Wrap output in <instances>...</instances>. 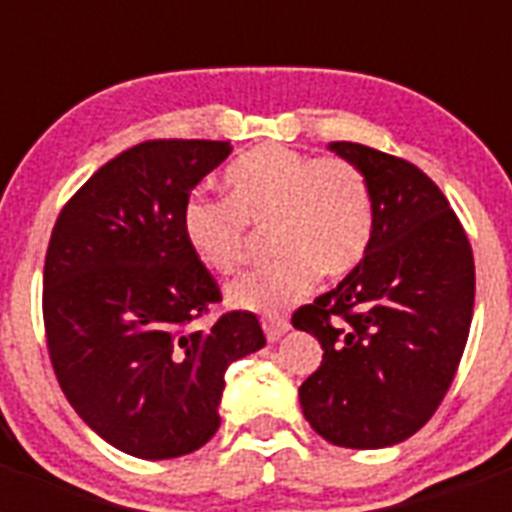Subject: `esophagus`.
Masks as SVG:
<instances>
[{
  "mask_svg": "<svg viewBox=\"0 0 512 512\" xmlns=\"http://www.w3.org/2000/svg\"><path fill=\"white\" fill-rule=\"evenodd\" d=\"M263 329H265V337H268V342H279L281 337H284V332L289 329V324H287V319H279V316H265Z\"/></svg>",
  "mask_w": 512,
  "mask_h": 512,
  "instance_id": "esophagus-1",
  "label": "esophagus"
}]
</instances>
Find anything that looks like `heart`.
I'll return each mask as SVG.
<instances>
[{
  "label": "heart",
  "instance_id": "b5f03b06",
  "mask_svg": "<svg viewBox=\"0 0 512 512\" xmlns=\"http://www.w3.org/2000/svg\"><path fill=\"white\" fill-rule=\"evenodd\" d=\"M225 199L193 193L183 207V236L193 257L215 273H236L252 249V228H268L271 263L228 289L236 308L273 313L316 281L345 276L372 241L369 180L342 156H313L260 146L225 170Z\"/></svg>",
  "mask_w": 512,
  "mask_h": 512
}]
</instances>
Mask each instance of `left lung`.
Segmentation results:
<instances>
[{
	"label": "left lung",
	"mask_w": 512,
	"mask_h": 512,
	"mask_svg": "<svg viewBox=\"0 0 512 512\" xmlns=\"http://www.w3.org/2000/svg\"><path fill=\"white\" fill-rule=\"evenodd\" d=\"M364 172L374 228L364 260L292 313L324 348L300 406L329 444L380 449L436 414L468 342L476 265L468 233L420 167L377 148L332 146Z\"/></svg>",
	"instance_id": "obj_1"
}]
</instances>
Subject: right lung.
<instances>
[{
  "label": "right lung",
  "mask_w": 512,
  "mask_h": 512,
  "mask_svg": "<svg viewBox=\"0 0 512 512\" xmlns=\"http://www.w3.org/2000/svg\"><path fill=\"white\" fill-rule=\"evenodd\" d=\"M228 140H146L103 164L60 209L44 257L47 353L68 404L140 460L196 452L220 428L233 361L265 345L183 236V207Z\"/></svg>",
  "instance_id": "right-lung-1"
}]
</instances>
